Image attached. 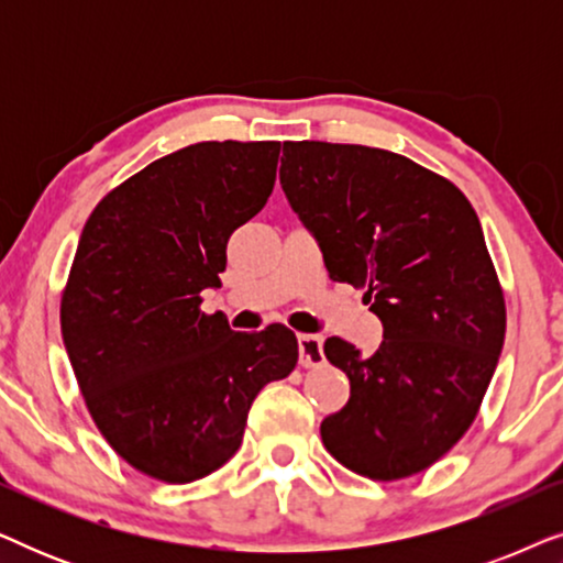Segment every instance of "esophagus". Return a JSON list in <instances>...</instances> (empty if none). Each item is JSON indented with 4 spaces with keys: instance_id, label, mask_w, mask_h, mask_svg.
I'll list each match as a JSON object with an SVG mask.
<instances>
[{
    "instance_id": "obj_1",
    "label": "esophagus",
    "mask_w": 563,
    "mask_h": 563,
    "mask_svg": "<svg viewBox=\"0 0 563 563\" xmlns=\"http://www.w3.org/2000/svg\"><path fill=\"white\" fill-rule=\"evenodd\" d=\"M299 345V364L302 366H320L325 361V353H322V338L320 335H297Z\"/></svg>"
}]
</instances>
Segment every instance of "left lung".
I'll return each mask as SVG.
<instances>
[{"label":"left lung","instance_id":"left-lung-1","mask_svg":"<svg viewBox=\"0 0 563 563\" xmlns=\"http://www.w3.org/2000/svg\"><path fill=\"white\" fill-rule=\"evenodd\" d=\"M282 189L333 282L382 320L374 356L328 338L351 397L320 426L325 449L368 479L435 464L466 433L505 343V299L468 199L382 148L284 143Z\"/></svg>","mask_w":563,"mask_h":563}]
</instances>
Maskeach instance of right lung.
Returning a JSON list of instances; mask_svg holds the SVG:
<instances>
[{
    "label": "right lung",
    "instance_id": "right-lung-1",
    "mask_svg": "<svg viewBox=\"0 0 563 563\" xmlns=\"http://www.w3.org/2000/svg\"><path fill=\"white\" fill-rule=\"evenodd\" d=\"M282 143H195L110 191L81 230L60 299L76 382L107 443L161 482L233 459L253 399L297 366V338L235 333L199 310L228 238L261 212Z\"/></svg>",
    "mask_w": 563,
    "mask_h": 563
}]
</instances>
